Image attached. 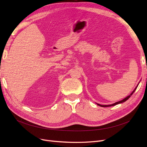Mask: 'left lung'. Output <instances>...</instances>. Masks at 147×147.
Segmentation results:
<instances>
[{
    "label": "left lung",
    "mask_w": 147,
    "mask_h": 147,
    "mask_svg": "<svg viewBox=\"0 0 147 147\" xmlns=\"http://www.w3.org/2000/svg\"><path fill=\"white\" fill-rule=\"evenodd\" d=\"M146 69H147V66H146ZM139 83H140V82H139ZM139 84H137V86L136 87V88L134 89V91H133L131 94L129 95V96H127L126 97H125V98L124 99H123V100H120V101H118V102H115V103H114V104H110V105H100V104H97V105H99V106H100V107H111V106H113V105H117V104H121V103H123V102H124L125 101H126L129 98V97L132 95V94L134 92V91H136V90L137 89V86H138V85H139Z\"/></svg>",
    "instance_id": "obj_1"
}]
</instances>
